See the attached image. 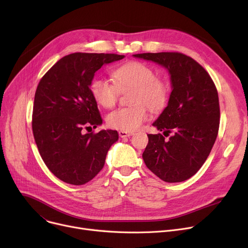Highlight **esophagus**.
I'll return each mask as SVG.
<instances>
[{
    "instance_id": "1",
    "label": "esophagus",
    "mask_w": 248,
    "mask_h": 248,
    "mask_svg": "<svg viewBox=\"0 0 248 248\" xmlns=\"http://www.w3.org/2000/svg\"><path fill=\"white\" fill-rule=\"evenodd\" d=\"M119 135L121 138H126V137H131L133 135V133H129V132H124V131H120Z\"/></svg>"
}]
</instances>
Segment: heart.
I'll return each mask as SVG.
<instances>
[{
	"label": "heart",
	"instance_id": "1",
	"mask_svg": "<svg viewBox=\"0 0 248 248\" xmlns=\"http://www.w3.org/2000/svg\"><path fill=\"white\" fill-rule=\"evenodd\" d=\"M114 82L97 77L91 82L90 90L99 106L110 108L120 98L121 91L133 88L134 106L117 108L107 116L108 124L115 129L134 132L140 128L149 116L148 107L158 111L163 109L169 100L168 83L160 77L150 65L140 62H127L112 72Z\"/></svg>",
	"mask_w": 248,
	"mask_h": 248
}]
</instances>
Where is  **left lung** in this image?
I'll use <instances>...</instances> for the list:
<instances>
[{"mask_svg": "<svg viewBox=\"0 0 248 248\" xmlns=\"http://www.w3.org/2000/svg\"><path fill=\"white\" fill-rule=\"evenodd\" d=\"M134 56L163 65L170 72L173 87L168 107L153 124L164 135H148L142 159L149 170L168 183L188 180L203 166L218 135L217 88L209 73L183 53L160 52Z\"/></svg>", "mask_w": 248, "mask_h": 248, "instance_id": "obj_1", "label": "left lung"}]
</instances>
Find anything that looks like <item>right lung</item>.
<instances>
[{
    "label": "right lung",
    "mask_w": 248,
    "mask_h": 248,
    "mask_svg": "<svg viewBox=\"0 0 248 248\" xmlns=\"http://www.w3.org/2000/svg\"><path fill=\"white\" fill-rule=\"evenodd\" d=\"M124 56L72 53L57 61L37 86L32 131L39 153L49 170L71 185L93 180L104 166L119 134L112 129L85 133L101 124L90 84L103 64Z\"/></svg>",
    "instance_id": "right-lung-1"
}]
</instances>
